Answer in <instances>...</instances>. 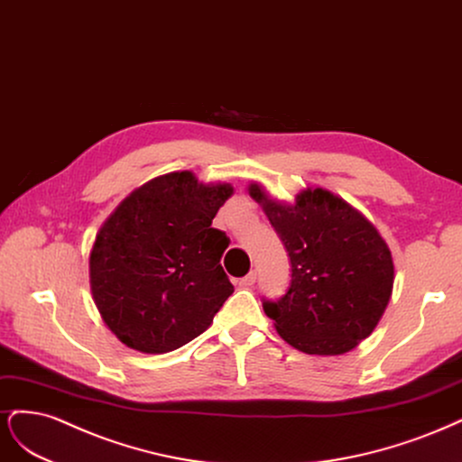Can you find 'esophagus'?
<instances>
[{
  "label": "esophagus",
  "instance_id": "34e87169",
  "mask_svg": "<svg viewBox=\"0 0 462 462\" xmlns=\"http://www.w3.org/2000/svg\"><path fill=\"white\" fill-rule=\"evenodd\" d=\"M255 280H257V274L251 271L247 276H244V278L240 280V286H242V288H251L253 284H255Z\"/></svg>",
  "mask_w": 462,
  "mask_h": 462
}]
</instances>
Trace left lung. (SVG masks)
Returning <instances> with one entry per match:
<instances>
[{
  "label": "left lung",
  "mask_w": 462,
  "mask_h": 462,
  "mask_svg": "<svg viewBox=\"0 0 462 462\" xmlns=\"http://www.w3.org/2000/svg\"><path fill=\"white\" fill-rule=\"evenodd\" d=\"M249 196L269 217L291 263L286 295L264 301L282 339L309 355H341L376 328L393 291V259L374 225L346 199L307 188L293 205L263 186Z\"/></svg>",
  "instance_id": "left-lung-1"
}]
</instances>
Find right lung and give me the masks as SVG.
I'll use <instances>...</instances> for the list:
<instances>
[{
  "label": "right lung",
  "mask_w": 462,
  "mask_h": 462,
  "mask_svg": "<svg viewBox=\"0 0 462 462\" xmlns=\"http://www.w3.org/2000/svg\"><path fill=\"white\" fill-rule=\"evenodd\" d=\"M230 184L189 171L134 189L99 228L90 288L107 328L130 349L169 353L209 328L234 291L220 266L230 240L211 228Z\"/></svg>",
  "instance_id": "add662e5"
}]
</instances>
